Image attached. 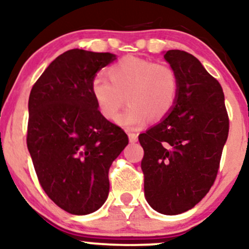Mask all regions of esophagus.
Returning <instances> with one entry per match:
<instances>
[{
	"label": "esophagus",
	"mask_w": 249,
	"mask_h": 249,
	"mask_svg": "<svg viewBox=\"0 0 249 249\" xmlns=\"http://www.w3.org/2000/svg\"><path fill=\"white\" fill-rule=\"evenodd\" d=\"M128 139H130L131 142H136L138 141V134L137 133H132V132H128Z\"/></svg>",
	"instance_id": "esophagus-1"
}]
</instances>
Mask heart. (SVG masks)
<instances>
[{
	"mask_svg": "<svg viewBox=\"0 0 249 249\" xmlns=\"http://www.w3.org/2000/svg\"><path fill=\"white\" fill-rule=\"evenodd\" d=\"M110 81L96 76L91 93L97 108L108 121H116L125 103L128 107L118 118L122 126L137 130L151 118L160 121L170 115L179 93V77L166 63L126 56L108 67Z\"/></svg>",
	"mask_w": 249,
	"mask_h": 249,
	"instance_id": "heart-1",
	"label": "heart"
}]
</instances>
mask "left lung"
<instances>
[{
    "mask_svg": "<svg viewBox=\"0 0 249 249\" xmlns=\"http://www.w3.org/2000/svg\"><path fill=\"white\" fill-rule=\"evenodd\" d=\"M164 58L178 73V98L139 142L146 201L176 215L196 206L214 184L230 121L221 85L198 58L181 50H168Z\"/></svg>",
    "mask_w": 249,
    "mask_h": 249,
    "instance_id": "1",
    "label": "left lung"
}]
</instances>
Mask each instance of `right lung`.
Instances as JSON below:
<instances>
[{
  "label": "right lung",
  "instance_id": "add662e5",
  "mask_svg": "<svg viewBox=\"0 0 249 249\" xmlns=\"http://www.w3.org/2000/svg\"><path fill=\"white\" fill-rule=\"evenodd\" d=\"M116 59L72 49L50 63L29 96L27 145L47 196L65 212L90 214L107 199L111 164L128 144L97 108L91 82Z\"/></svg>",
  "mask_w": 249,
  "mask_h": 249
}]
</instances>
